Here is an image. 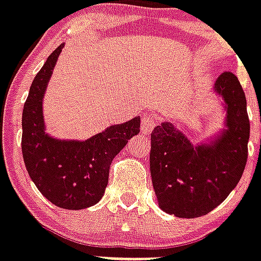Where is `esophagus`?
<instances>
[{"mask_svg": "<svg viewBox=\"0 0 261 261\" xmlns=\"http://www.w3.org/2000/svg\"><path fill=\"white\" fill-rule=\"evenodd\" d=\"M155 126V120L150 115H145L142 118V134L149 135L151 134L152 128Z\"/></svg>", "mask_w": 261, "mask_h": 261, "instance_id": "1", "label": "esophagus"}]
</instances>
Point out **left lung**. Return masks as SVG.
Segmentation results:
<instances>
[{
  "instance_id": "1",
  "label": "left lung",
  "mask_w": 261,
  "mask_h": 261,
  "mask_svg": "<svg viewBox=\"0 0 261 261\" xmlns=\"http://www.w3.org/2000/svg\"><path fill=\"white\" fill-rule=\"evenodd\" d=\"M213 92L224 110L222 128L193 143L169 120L151 133L150 173L158 205L182 219L219 206L240 181L247 164L249 120L240 82L224 72Z\"/></svg>"
}]
</instances>
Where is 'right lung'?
Returning <instances> with one entry per match:
<instances>
[{
    "label": "right lung",
    "mask_w": 261,
    "mask_h": 261,
    "mask_svg": "<svg viewBox=\"0 0 261 261\" xmlns=\"http://www.w3.org/2000/svg\"><path fill=\"white\" fill-rule=\"evenodd\" d=\"M64 44L49 55L32 82L22 110V156L31 179L46 200L68 211L97 204L109 184L110 165L139 133L141 118L111 124L88 139H64L46 133L42 101Z\"/></svg>",
    "instance_id": "add662e5"
}]
</instances>
